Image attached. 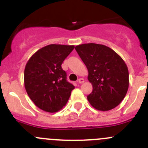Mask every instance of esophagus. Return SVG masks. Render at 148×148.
Instances as JSON below:
<instances>
[{"label": "esophagus", "instance_id": "esophagus-1", "mask_svg": "<svg viewBox=\"0 0 148 148\" xmlns=\"http://www.w3.org/2000/svg\"><path fill=\"white\" fill-rule=\"evenodd\" d=\"M78 82L79 84L84 83V78H79V79H78Z\"/></svg>", "mask_w": 148, "mask_h": 148}]
</instances>
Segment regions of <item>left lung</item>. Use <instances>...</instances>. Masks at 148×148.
<instances>
[{"label":"left lung","instance_id":"1","mask_svg":"<svg viewBox=\"0 0 148 148\" xmlns=\"http://www.w3.org/2000/svg\"><path fill=\"white\" fill-rule=\"evenodd\" d=\"M75 50L88 70L92 91L87 100L95 109L108 111L118 106L129 87V73L126 64L117 53L107 46L84 44Z\"/></svg>","mask_w":148,"mask_h":148}]
</instances>
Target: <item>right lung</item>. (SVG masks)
<instances>
[{"instance_id": "right-lung-1", "label": "right lung", "mask_w": 148, "mask_h": 148, "mask_svg": "<svg viewBox=\"0 0 148 148\" xmlns=\"http://www.w3.org/2000/svg\"><path fill=\"white\" fill-rule=\"evenodd\" d=\"M73 45L49 44L38 49L27 61L24 86L29 97L42 110L56 113L66 105L75 87L66 81L61 67Z\"/></svg>"}]
</instances>
